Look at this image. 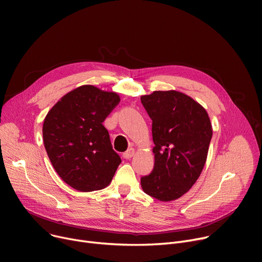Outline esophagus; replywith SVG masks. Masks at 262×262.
<instances>
[{"mask_svg": "<svg viewBox=\"0 0 262 262\" xmlns=\"http://www.w3.org/2000/svg\"><path fill=\"white\" fill-rule=\"evenodd\" d=\"M134 155H135V148H129L125 153H123V157L125 159H130Z\"/></svg>", "mask_w": 262, "mask_h": 262, "instance_id": "1", "label": "esophagus"}]
</instances>
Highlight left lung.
Listing matches in <instances>:
<instances>
[{
	"label": "left lung",
	"mask_w": 262,
	"mask_h": 262,
	"mask_svg": "<svg viewBox=\"0 0 262 262\" xmlns=\"http://www.w3.org/2000/svg\"><path fill=\"white\" fill-rule=\"evenodd\" d=\"M155 146L153 172L141 177L146 194L161 202L180 199L200 177L208 155L212 126L206 109L189 95L154 91L141 96Z\"/></svg>",
	"instance_id": "obj_1"
}]
</instances>
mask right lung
<instances>
[{"label":"right lung","instance_id":"obj_1","mask_svg":"<svg viewBox=\"0 0 262 262\" xmlns=\"http://www.w3.org/2000/svg\"><path fill=\"white\" fill-rule=\"evenodd\" d=\"M117 92L84 85L68 92L45 118V147L61 180L80 192L107 187L121 163L103 122L119 104Z\"/></svg>","mask_w":262,"mask_h":262}]
</instances>
